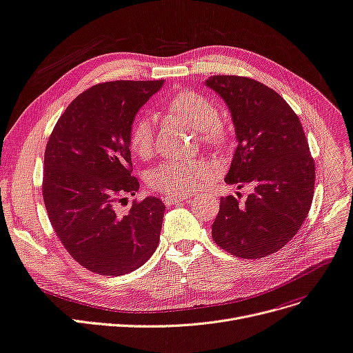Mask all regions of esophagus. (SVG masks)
I'll return each instance as SVG.
<instances>
[{"label": "esophagus", "instance_id": "obj_1", "mask_svg": "<svg viewBox=\"0 0 353 353\" xmlns=\"http://www.w3.org/2000/svg\"><path fill=\"white\" fill-rule=\"evenodd\" d=\"M186 199V196H164L163 197V202L167 205V206H172L174 203H179V202H183Z\"/></svg>", "mask_w": 353, "mask_h": 353}]
</instances>
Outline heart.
I'll return each instance as SVG.
<instances>
[{
  "instance_id": "obj_1",
  "label": "heart",
  "mask_w": 353,
  "mask_h": 353,
  "mask_svg": "<svg viewBox=\"0 0 353 353\" xmlns=\"http://www.w3.org/2000/svg\"><path fill=\"white\" fill-rule=\"evenodd\" d=\"M167 106L174 115L199 131L205 144L212 147L226 144L228 130L219 119L218 106L208 97L194 90H185L168 101ZM128 143L137 157L150 159L156 147L154 118L148 114L137 117L130 128ZM212 173V165L202 159H170L148 173V185L164 194L185 196L194 192Z\"/></svg>"
}]
</instances>
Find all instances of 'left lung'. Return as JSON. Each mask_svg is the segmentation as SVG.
<instances>
[{
  "instance_id": "obj_1",
  "label": "left lung",
  "mask_w": 353,
  "mask_h": 353,
  "mask_svg": "<svg viewBox=\"0 0 353 353\" xmlns=\"http://www.w3.org/2000/svg\"><path fill=\"white\" fill-rule=\"evenodd\" d=\"M205 83L226 102L235 125L238 147L225 181L252 189L245 202L232 194L221 199L212 238L235 256L264 258L307 218L314 160L299 117L274 89L235 74H214Z\"/></svg>"
}]
</instances>
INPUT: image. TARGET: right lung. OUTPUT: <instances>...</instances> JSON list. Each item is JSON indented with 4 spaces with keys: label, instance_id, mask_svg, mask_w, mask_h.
Returning <instances> with one entry per match:
<instances>
[{
    "label": "right lung",
    "instance_id": "add662e5",
    "mask_svg": "<svg viewBox=\"0 0 353 353\" xmlns=\"http://www.w3.org/2000/svg\"><path fill=\"white\" fill-rule=\"evenodd\" d=\"M164 81L98 83L59 118L44 151L43 201L60 242L76 263L101 275H124L154 254L165 206L135 194L128 134L141 106Z\"/></svg>",
    "mask_w": 353,
    "mask_h": 353
}]
</instances>
